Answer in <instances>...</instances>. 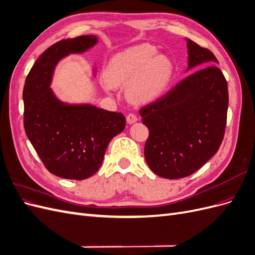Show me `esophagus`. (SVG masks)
Listing matches in <instances>:
<instances>
[{
  "label": "esophagus",
  "instance_id": "esophagus-1",
  "mask_svg": "<svg viewBox=\"0 0 255 255\" xmlns=\"http://www.w3.org/2000/svg\"><path fill=\"white\" fill-rule=\"evenodd\" d=\"M137 120H138V118L135 114H128L127 116V122L128 123V125H133V123H135Z\"/></svg>",
  "mask_w": 255,
  "mask_h": 255
}]
</instances>
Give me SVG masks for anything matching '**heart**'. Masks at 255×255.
Returning <instances> with one entry per match:
<instances>
[{
	"instance_id": "heart-1",
	"label": "heart",
	"mask_w": 255,
	"mask_h": 255,
	"mask_svg": "<svg viewBox=\"0 0 255 255\" xmlns=\"http://www.w3.org/2000/svg\"><path fill=\"white\" fill-rule=\"evenodd\" d=\"M172 74L169 57L157 54L154 45L142 43L113 56L103 76L112 87L127 85V95L132 101L148 103L163 95Z\"/></svg>"
}]
</instances>
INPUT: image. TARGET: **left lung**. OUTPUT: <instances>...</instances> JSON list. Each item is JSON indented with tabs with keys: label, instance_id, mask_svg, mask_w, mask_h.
Returning a JSON list of instances; mask_svg holds the SVG:
<instances>
[{
	"label": "left lung",
	"instance_id": "8db88e82",
	"mask_svg": "<svg viewBox=\"0 0 255 255\" xmlns=\"http://www.w3.org/2000/svg\"><path fill=\"white\" fill-rule=\"evenodd\" d=\"M188 75L164 97L140 110L149 128L144 158L151 170L165 179L188 176L218 151L227 125L228 84L217 58L186 39ZM211 64V66H208Z\"/></svg>",
	"mask_w": 255,
	"mask_h": 255
}]
</instances>
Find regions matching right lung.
I'll list each match as a JSON object with an SVG mask.
<instances>
[{
    "mask_svg": "<svg viewBox=\"0 0 255 255\" xmlns=\"http://www.w3.org/2000/svg\"><path fill=\"white\" fill-rule=\"evenodd\" d=\"M97 43V36L84 35L51 45L30 69L23 89L25 133L48 170L63 179L80 181L94 175L110 141L126 128L122 114L89 103L64 102L51 88L61 59Z\"/></svg>",
    "mask_w": 255,
    "mask_h": 255,
    "instance_id": "add662e5",
    "label": "right lung"
}]
</instances>
